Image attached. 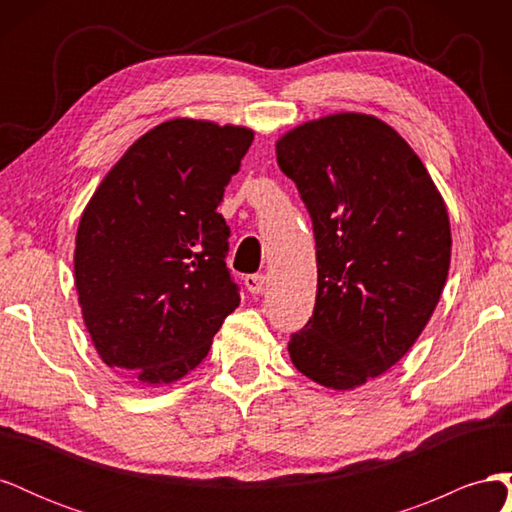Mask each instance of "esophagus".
Here are the masks:
<instances>
[{"label":"esophagus","mask_w":512,"mask_h":512,"mask_svg":"<svg viewBox=\"0 0 512 512\" xmlns=\"http://www.w3.org/2000/svg\"><path fill=\"white\" fill-rule=\"evenodd\" d=\"M243 282L247 286V290H250L252 294H260L262 290H265V284H267V277L262 273H252V275H245Z\"/></svg>","instance_id":"1"}]
</instances>
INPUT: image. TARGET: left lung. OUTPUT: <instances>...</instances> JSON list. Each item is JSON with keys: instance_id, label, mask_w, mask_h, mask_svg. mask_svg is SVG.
Returning a JSON list of instances; mask_svg holds the SVG:
<instances>
[{"instance_id": "8db88e82", "label": "left lung", "mask_w": 512, "mask_h": 512, "mask_svg": "<svg viewBox=\"0 0 512 512\" xmlns=\"http://www.w3.org/2000/svg\"><path fill=\"white\" fill-rule=\"evenodd\" d=\"M314 226V314L290 361L327 389L378 378L423 333L451 267L444 200L412 147L363 113L307 121L275 143Z\"/></svg>"}]
</instances>
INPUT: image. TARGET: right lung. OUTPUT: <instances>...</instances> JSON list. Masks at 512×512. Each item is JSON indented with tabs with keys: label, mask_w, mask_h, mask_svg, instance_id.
I'll list each match as a JSON object with an SVG mask.
<instances>
[{
	"label": "right lung",
	"mask_w": 512,
	"mask_h": 512,
	"mask_svg": "<svg viewBox=\"0 0 512 512\" xmlns=\"http://www.w3.org/2000/svg\"><path fill=\"white\" fill-rule=\"evenodd\" d=\"M254 132L203 119L160 123L123 153L87 203L74 284L100 359L170 384L205 359L239 307L218 213Z\"/></svg>",
	"instance_id": "right-lung-1"
}]
</instances>
